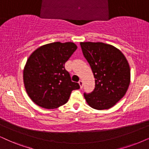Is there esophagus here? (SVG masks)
<instances>
[{"label":"esophagus","mask_w":149,"mask_h":149,"mask_svg":"<svg viewBox=\"0 0 149 149\" xmlns=\"http://www.w3.org/2000/svg\"><path fill=\"white\" fill-rule=\"evenodd\" d=\"M78 83H79V84H80V86L81 88L83 87V82H82V80H79Z\"/></svg>","instance_id":"esophagus-1"}]
</instances>
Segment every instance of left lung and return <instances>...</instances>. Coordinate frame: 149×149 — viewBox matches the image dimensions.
I'll return each mask as SVG.
<instances>
[{
	"label": "left lung",
	"mask_w": 149,
	"mask_h": 149,
	"mask_svg": "<svg viewBox=\"0 0 149 149\" xmlns=\"http://www.w3.org/2000/svg\"><path fill=\"white\" fill-rule=\"evenodd\" d=\"M84 58L95 78V88L84 93L86 102L97 110L108 109L125 95L130 84L131 70L119 49L103 42H80Z\"/></svg>",
	"instance_id": "1"
}]
</instances>
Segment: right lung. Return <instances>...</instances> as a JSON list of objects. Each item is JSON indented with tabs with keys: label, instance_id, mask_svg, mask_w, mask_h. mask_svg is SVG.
I'll list each match as a JSON object with an SVG mask.
<instances>
[{
	"label": "right lung",
	"instance_id": "add662e5",
	"mask_svg": "<svg viewBox=\"0 0 149 149\" xmlns=\"http://www.w3.org/2000/svg\"><path fill=\"white\" fill-rule=\"evenodd\" d=\"M77 46L73 42H56L43 45L28 58L23 71L26 91L35 104L56 109L67 102L73 90L80 88L65 68Z\"/></svg>",
	"mask_w": 149,
	"mask_h": 149
}]
</instances>
